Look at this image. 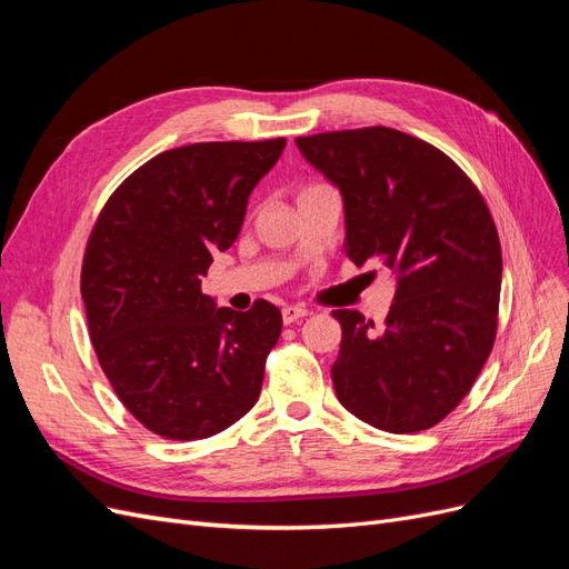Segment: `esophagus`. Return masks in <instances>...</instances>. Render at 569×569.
I'll return each mask as SVG.
<instances>
[{"instance_id":"esophagus-1","label":"esophagus","mask_w":569,"mask_h":569,"mask_svg":"<svg viewBox=\"0 0 569 569\" xmlns=\"http://www.w3.org/2000/svg\"><path fill=\"white\" fill-rule=\"evenodd\" d=\"M306 316H308V308H303V306H284V308H282V320H284V325L297 322V320H301V318H306Z\"/></svg>"}]
</instances>
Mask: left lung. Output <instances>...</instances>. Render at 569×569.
<instances>
[{
  "label": "left lung",
  "instance_id": "obj_1",
  "mask_svg": "<svg viewBox=\"0 0 569 569\" xmlns=\"http://www.w3.org/2000/svg\"><path fill=\"white\" fill-rule=\"evenodd\" d=\"M303 159L339 187L347 256L396 272L385 330L337 308L339 403L393 435L435 427L468 396L491 353L501 242L485 197L437 147L372 126L297 137Z\"/></svg>",
  "mask_w": 569,
  "mask_h": 569
}]
</instances>
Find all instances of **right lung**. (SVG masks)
Returning <instances> with one entry per match:
<instances>
[{
    "label": "right lung",
    "mask_w": 569,
    "mask_h": 569,
    "mask_svg": "<svg viewBox=\"0 0 569 569\" xmlns=\"http://www.w3.org/2000/svg\"><path fill=\"white\" fill-rule=\"evenodd\" d=\"M287 140L199 142L159 153L109 197L80 291L99 366L132 416L173 441L213 437L258 401L278 306L218 308L201 295L216 251L242 230L251 189Z\"/></svg>",
    "instance_id": "1"
}]
</instances>
